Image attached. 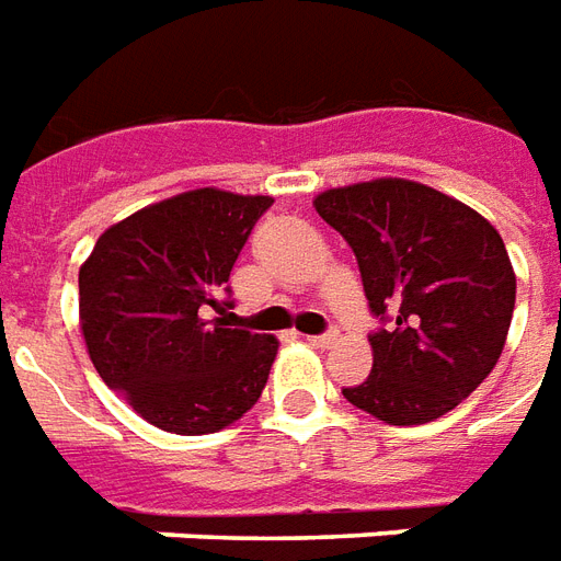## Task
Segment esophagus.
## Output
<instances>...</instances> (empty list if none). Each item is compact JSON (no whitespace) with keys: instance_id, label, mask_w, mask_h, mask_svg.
<instances>
[{"instance_id":"esophagus-1","label":"esophagus","mask_w":561,"mask_h":561,"mask_svg":"<svg viewBox=\"0 0 561 561\" xmlns=\"http://www.w3.org/2000/svg\"><path fill=\"white\" fill-rule=\"evenodd\" d=\"M306 342L312 344V347H333V344L339 342V333L330 330V333H323V335H306Z\"/></svg>"}]
</instances>
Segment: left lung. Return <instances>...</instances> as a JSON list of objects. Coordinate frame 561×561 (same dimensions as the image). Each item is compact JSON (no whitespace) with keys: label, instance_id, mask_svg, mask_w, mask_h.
<instances>
[{"label":"left lung","instance_id":"8db88e82","mask_svg":"<svg viewBox=\"0 0 561 561\" xmlns=\"http://www.w3.org/2000/svg\"><path fill=\"white\" fill-rule=\"evenodd\" d=\"M312 205L354 249L371 312L396 314L344 398L386 425L446 416L491 375L512 327L517 276L500 231L408 178L333 186Z\"/></svg>","mask_w":561,"mask_h":561}]
</instances>
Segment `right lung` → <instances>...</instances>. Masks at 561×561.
Returning a JSON list of instances; mask_svg holds the SVG:
<instances>
[{"label": "right lung", "mask_w": 561, "mask_h": 561, "mask_svg": "<svg viewBox=\"0 0 561 561\" xmlns=\"http://www.w3.org/2000/svg\"><path fill=\"white\" fill-rule=\"evenodd\" d=\"M273 205L186 190L103 231L80 267V330L103 383L169 434H214L267 386L276 335L231 330L219 300L249 231Z\"/></svg>", "instance_id": "1"}]
</instances>
